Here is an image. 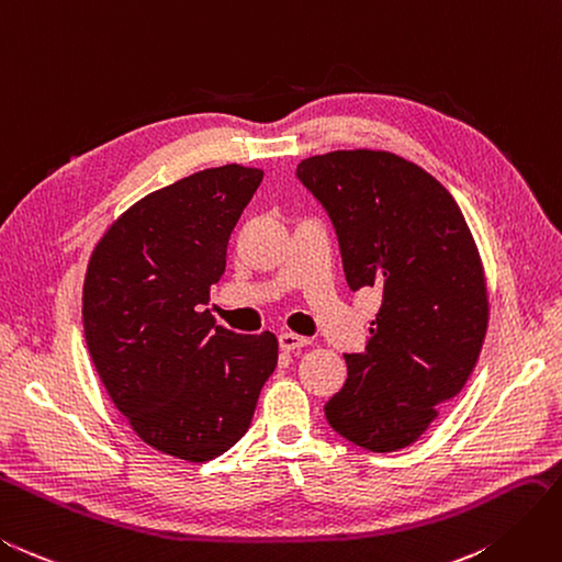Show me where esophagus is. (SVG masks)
<instances>
[{"label": "esophagus", "instance_id": "esophagus-1", "mask_svg": "<svg viewBox=\"0 0 562 562\" xmlns=\"http://www.w3.org/2000/svg\"><path fill=\"white\" fill-rule=\"evenodd\" d=\"M310 345V338L305 336H297V333H291L285 330L279 336V347L285 352H293V350H300V347H307Z\"/></svg>", "mask_w": 562, "mask_h": 562}]
</instances>
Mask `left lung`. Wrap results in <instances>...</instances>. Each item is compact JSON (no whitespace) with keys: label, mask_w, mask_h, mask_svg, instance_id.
<instances>
[{"label":"left lung","mask_w":562,"mask_h":562,"mask_svg":"<svg viewBox=\"0 0 562 562\" xmlns=\"http://www.w3.org/2000/svg\"><path fill=\"white\" fill-rule=\"evenodd\" d=\"M297 177L328 210L352 291H383L367 350L345 357L326 418L357 447L404 449L480 357L490 295L475 238L451 193L390 150H330L302 160Z\"/></svg>","instance_id":"obj_1"}]
</instances>
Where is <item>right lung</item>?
I'll use <instances>...</instances> for the list:
<instances>
[{"label":"right lung","instance_id":"right-lung-1","mask_svg":"<svg viewBox=\"0 0 562 562\" xmlns=\"http://www.w3.org/2000/svg\"><path fill=\"white\" fill-rule=\"evenodd\" d=\"M262 175L232 162L144 195L87 265L82 322L101 383L148 447L181 461H212L244 437L279 361L274 333L240 336L205 310Z\"/></svg>","mask_w":562,"mask_h":562}]
</instances>
